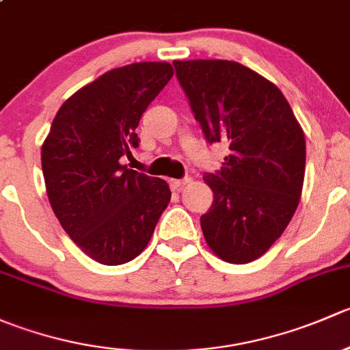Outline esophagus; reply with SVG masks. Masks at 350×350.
I'll list each match as a JSON object with an SVG mask.
<instances>
[{
	"instance_id": "34e87169",
	"label": "esophagus",
	"mask_w": 350,
	"mask_h": 350,
	"mask_svg": "<svg viewBox=\"0 0 350 350\" xmlns=\"http://www.w3.org/2000/svg\"><path fill=\"white\" fill-rule=\"evenodd\" d=\"M188 183H191V178H185V179H171L169 181V186H171L172 191H179L183 186H186Z\"/></svg>"
}]
</instances>
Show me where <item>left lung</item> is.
Instances as JSON below:
<instances>
[{
  "instance_id": "obj_1",
  "label": "left lung",
  "mask_w": 350,
  "mask_h": 350,
  "mask_svg": "<svg viewBox=\"0 0 350 350\" xmlns=\"http://www.w3.org/2000/svg\"><path fill=\"white\" fill-rule=\"evenodd\" d=\"M176 77L208 144H228L220 171L206 172L213 203L201 230L220 259L245 264L288 227L305 178L303 130L280 90L232 61H174Z\"/></svg>"
}]
</instances>
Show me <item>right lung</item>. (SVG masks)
I'll use <instances>...</instances> for the list:
<instances>
[{
    "label": "right lung",
    "mask_w": 350,
    "mask_h": 350,
    "mask_svg": "<svg viewBox=\"0 0 350 350\" xmlns=\"http://www.w3.org/2000/svg\"><path fill=\"white\" fill-rule=\"evenodd\" d=\"M172 74L167 62L108 70L59 108L42 146L55 217L74 243L105 266L135 259L171 201L167 183L120 159L139 147L140 118Z\"/></svg>",
    "instance_id": "obj_1"
}]
</instances>
